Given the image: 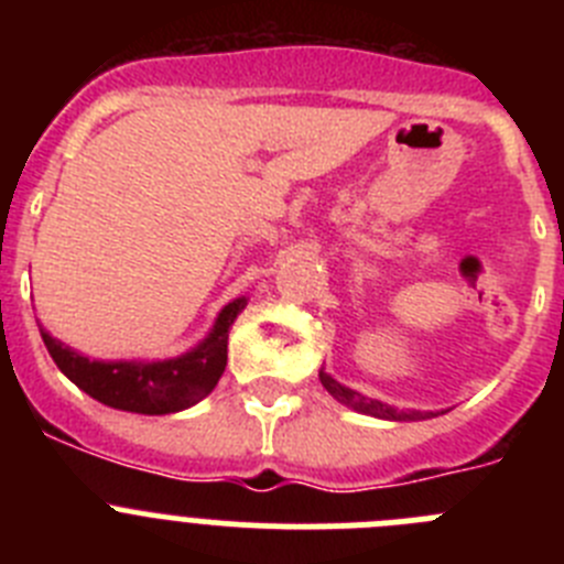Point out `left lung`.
I'll return each instance as SVG.
<instances>
[{
  "instance_id": "1",
  "label": "left lung",
  "mask_w": 564,
  "mask_h": 564,
  "mask_svg": "<svg viewBox=\"0 0 564 564\" xmlns=\"http://www.w3.org/2000/svg\"><path fill=\"white\" fill-rule=\"evenodd\" d=\"M318 381L325 383V390L330 392L336 401L347 403V406H352L356 412H364V415H372V417H383V421H423V417H432L435 412H417V410H395V406H390V403H381L376 401V398H367L361 395V392L350 390V387H344V383H338L336 378L327 376L325 367L318 370Z\"/></svg>"
}]
</instances>
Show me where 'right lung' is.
Wrapping results in <instances>:
<instances>
[{"mask_svg":"<svg viewBox=\"0 0 564 564\" xmlns=\"http://www.w3.org/2000/svg\"><path fill=\"white\" fill-rule=\"evenodd\" d=\"M246 305V296L228 302L212 333L197 347L163 361H96L53 338L47 330H42V338L58 370L89 398L112 410L169 415L188 410L217 387L228 361V330Z\"/></svg>","mask_w":564,"mask_h":564,"instance_id":"1","label":"right lung"}]
</instances>
